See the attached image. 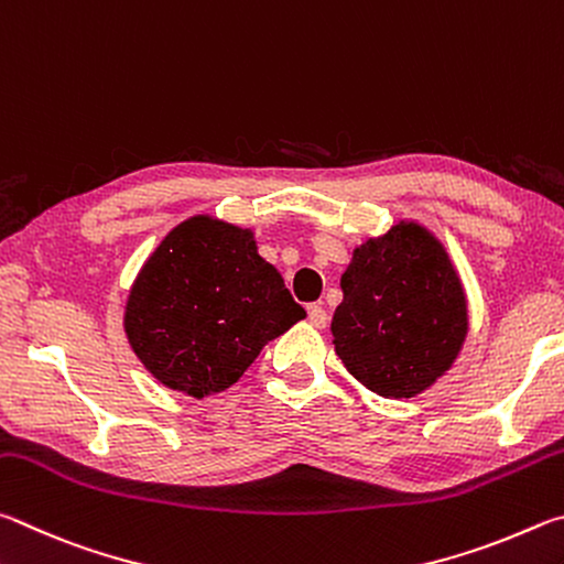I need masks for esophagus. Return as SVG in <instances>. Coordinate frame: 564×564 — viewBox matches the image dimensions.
Here are the masks:
<instances>
[{
	"label": "esophagus",
	"instance_id": "1",
	"mask_svg": "<svg viewBox=\"0 0 564 564\" xmlns=\"http://www.w3.org/2000/svg\"><path fill=\"white\" fill-rule=\"evenodd\" d=\"M310 322L314 324V327L317 329H324L329 324V314H327V310L322 307V304H312L310 307Z\"/></svg>",
	"mask_w": 564,
	"mask_h": 564
}]
</instances>
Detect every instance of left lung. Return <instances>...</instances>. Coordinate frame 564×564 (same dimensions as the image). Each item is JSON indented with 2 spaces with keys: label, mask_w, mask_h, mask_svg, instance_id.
I'll return each instance as SVG.
<instances>
[{
  "label": "left lung",
  "mask_w": 564,
  "mask_h": 564,
  "mask_svg": "<svg viewBox=\"0 0 564 564\" xmlns=\"http://www.w3.org/2000/svg\"><path fill=\"white\" fill-rule=\"evenodd\" d=\"M334 312V349L364 387L411 399L456 361L468 304L448 252L426 227L399 223L354 250Z\"/></svg>",
  "instance_id": "left-lung-1"
}]
</instances>
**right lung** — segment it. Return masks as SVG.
I'll list each match as a JSON object with an SVG mask.
<instances>
[{
    "mask_svg": "<svg viewBox=\"0 0 564 564\" xmlns=\"http://www.w3.org/2000/svg\"><path fill=\"white\" fill-rule=\"evenodd\" d=\"M304 317L250 230L195 215L141 267L123 327L163 387L203 399L230 389L267 341Z\"/></svg>",
    "mask_w": 564,
    "mask_h": 564,
    "instance_id": "right-lung-1",
    "label": "right lung"
}]
</instances>
